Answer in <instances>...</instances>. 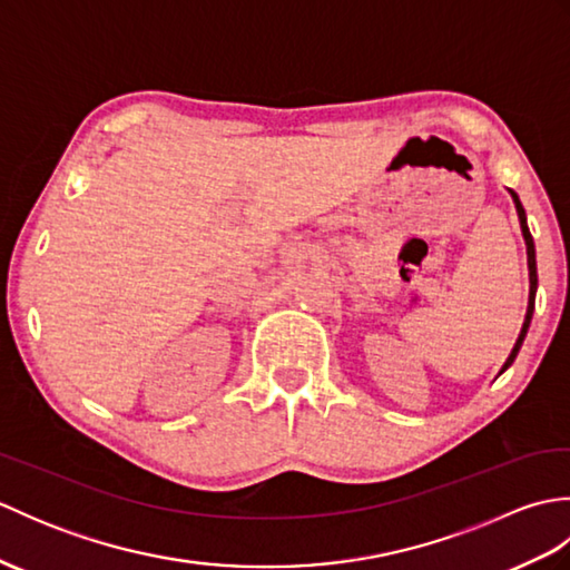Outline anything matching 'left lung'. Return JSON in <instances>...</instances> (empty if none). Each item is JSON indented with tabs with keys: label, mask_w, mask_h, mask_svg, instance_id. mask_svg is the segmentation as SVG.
Segmentation results:
<instances>
[{
	"label": "left lung",
	"mask_w": 570,
	"mask_h": 570,
	"mask_svg": "<svg viewBox=\"0 0 570 570\" xmlns=\"http://www.w3.org/2000/svg\"><path fill=\"white\" fill-rule=\"evenodd\" d=\"M510 196L514 200V208H517V215H519V225H522V235H524V242H527V264H529V306H527V316H524V323H522V333H519L517 343L512 347L510 357H507V362L502 365L500 374L512 365L519 347H522L524 337H527V331H529V323H531V316H534V301H537V286H539V276H537V249H534V237H531L529 233V225H527V213H524V205L522 200H519L517 193L510 188Z\"/></svg>",
	"instance_id": "8db88e82"
}]
</instances>
